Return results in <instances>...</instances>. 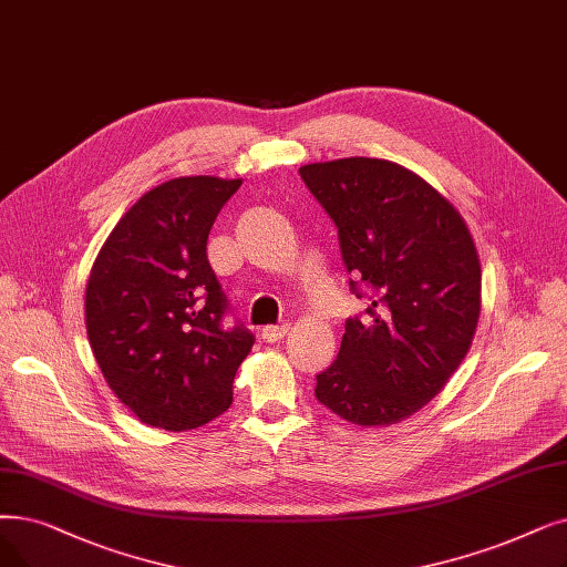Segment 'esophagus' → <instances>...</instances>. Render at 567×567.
Listing matches in <instances>:
<instances>
[{"instance_id":"1","label":"esophagus","mask_w":567,"mask_h":567,"mask_svg":"<svg viewBox=\"0 0 567 567\" xmlns=\"http://www.w3.org/2000/svg\"><path fill=\"white\" fill-rule=\"evenodd\" d=\"M287 331H289L287 324H268V327L261 329V338L266 342H278V340H282L287 336Z\"/></svg>"}]
</instances>
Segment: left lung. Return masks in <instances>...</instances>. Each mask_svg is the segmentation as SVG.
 <instances>
[{"label": "left lung", "mask_w": 567, "mask_h": 567, "mask_svg": "<svg viewBox=\"0 0 567 567\" xmlns=\"http://www.w3.org/2000/svg\"><path fill=\"white\" fill-rule=\"evenodd\" d=\"M299 174L338 229L363 315L344 322L315 396L359 426L401 422L447 384L471 350L482 270L456 208L412 171L371 157Z\"/></svg>", "instance_id": "left-lung-1"}]
</instances>
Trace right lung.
I'll return each mask as SVG.
<instances>
[{
	"label": "right lung",
	"mask_w": 567,
	"mask_h": 567,
	"mask_svg": "<svg viewBox=\"0 0 567 567\" xmlns=\"http://www.w3.org/2000/svg\"><path fill=\"white\" fill-rule=\"evenodd\" d=\"M243 181L174 178L145 192L96 255L85 327L120 403L147 426L187 431L234 401V375L255 344L236 322L206 243Z\"/></svg>",
	"instance_id": "right-lung-1"
}]
</instances>
